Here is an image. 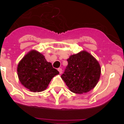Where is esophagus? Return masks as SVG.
Returning <instances> with one entry per match:
<instances>
[{
    "instance_id": "1",
    "label": "esophagus",
    "mask_w": 124,
    "mask_h": 124,
    "mask_svg": "<svg viewBox=\"0 0 124 124\" xmlns=\"http://www.w3.org/2000/svg\"><path fill=\"white\" fill-rule=\"evenodd\" d=\"M58 70L60 74H61V73H62V69H61V68H59L58 69Z\"/></svg>"
}]
</instances>
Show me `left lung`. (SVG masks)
I'll return each instance as SVG.
<instances>
[{
    "label": "left lung",
    "instance_id": "left-lung-1",
    "mask_svg": "<svg viewBox=\"0 0 124 124\" xmlns=\"http://www.w3.org/2000/svg\"><path fill=\"white\" fill-rule=\"evenodd\" d=\"M67 61L68 66L61 77L71 91L83 94L96 86L100 78L101 67L93 56L81 51L70 56Z\"/></svg>",
    "mask_w": 124,
    "mask_h": 124
}]
</instances>
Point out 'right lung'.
Returning <instances> with one entry per match:
<instances>
[{"instance_id": "obj_1", "label": "right lung", "mask_w": 124, "mask_h": 124, "mask_svg": "<svg viewBox=\"0 0 124 124\" xmlns=\"http://www.w3.org/2000/svg\"><path fill=\"white\" fill-rule=\"evenodd\" d=\"M17 73L20 83L33 92L45 90L53 77L59 74L44 56L35 50L23 58L18 65Z\"/></svg>"}]
</instances>
